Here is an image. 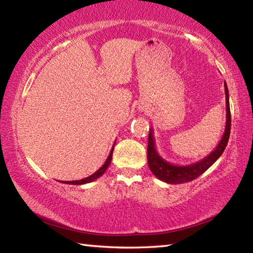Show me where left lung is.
I'll list each match as a JSON object with an SVG mask.
<instances>
[{
	"label": "left lung",
	"instance_id": "left-lung-1",
	"mask_svg": "<svg viewBox=\"0 0 253 253\" xmlns=\"http://www.w3.org/2000/svg\"><path fill=\"white\" fill-rule=\"evenodd\" d=\"M225 91V107H226V123L224 134L222 136L220 143L212 153H210L207 157L193 164L190 165H175L166 162L156 151L155 140H154V132L151 128L148 134V146H147V161L149 169L155 176L161 181L169 184H182L191 182L203 174L205 170L209 169L215 163L219 157L224 152L228 145L230 129H231V113H230V102H229V91L228 85L224 83Z\"/></svg>",
	"mask_w": 253,
	"mask_h": 253
}]
</instances>
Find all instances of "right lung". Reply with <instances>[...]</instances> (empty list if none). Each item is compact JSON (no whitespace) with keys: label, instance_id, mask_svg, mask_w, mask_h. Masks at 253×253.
<instances>
[{"label":"right lung","instance_id":"1","mask_svg":"<svg viewBox=\"0 0 253 253\" xmlns=\"http://www.w3.org/2000/svg\"><path fill=\"white\" fill-rule=\"evenodd\" d=\"M114 147L115 145L113 146V148H111V151L109 153V156L107 157V160L105 162V164L101 166V168L97 170V172L93 173L92 175H90V176L85 177V178H83V179H79V181H61V183H66V184H72V185H81V184H85V183H90L92 181H95V179H97L98 177H100L102 174H104L106 172V169H108V166L110 164L111 162V158H113V152H114Z\"/></svg>","mask_w":253,"mask_h":253}]
</instances>
